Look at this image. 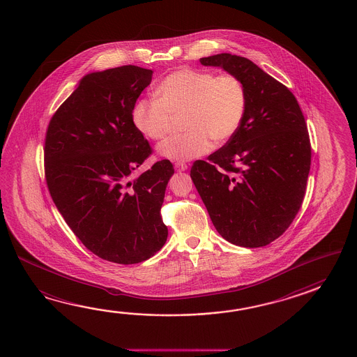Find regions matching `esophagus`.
Wrapping results in <instances>:
<instances>
[{"mask_svg":"<svg viewBox=\"0 0 357 357\" xmlns=\"http://www.w3.org/2000/svg\"><path fill=\"white\" fill-rule=\"evenodd\" d=\"M175 168L178 172H182V171L188 169V165L183 163V162H177V163H175Z\"/></svg>","mask_w":357,"mask_h":357,"instance_id":"obj_1","label":"esophagus"}]
</instances>
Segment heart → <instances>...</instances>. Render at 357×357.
Wrapping results in <instances>:
<instances>
[{"instance_id":"obj_1","label":"heart","mask_w":357,"mask_h":357,"mask_svg":"<svg viewBox=\"0 0 357 357\" xmlns=\"http://www.w3.org/2000/svg\"><path fill=\"white\" fill-rule=\"evenodd\" d=\"M246 106V89L237 76L185 68L166 76L155 97L137 100L131 120L145 137L160 140L169 131L172 116L183 112L182 128L188 132L168 137L157 152L167 160L185 162L209 152L212 140L225 144L235 137Z\"/></svg>"}]
</instances>
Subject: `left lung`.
Wrapping results in <instances>:
<instances>
[{"label":"left lung","instance_id":"left-lung-1","mask_svg":"<svg viewBox=\"0 0 357 357\" xmlns=\"http://www.w3.org/2000/svg\"><path fill=\"white\" fill-rule=\"evenodd\" d=\"M200 63L237 76L248 106L235 137L208 162L197 160L191 180L225 240L266 246L289 227L305 197L311 146L301 108L287 86L245 57L214 54Z\"/></svg>","mask_w":357,"mask_h":357}]
</instances>
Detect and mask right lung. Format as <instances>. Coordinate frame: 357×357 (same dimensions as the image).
<instances>
[{
	"mask_svg": "<svg viewBox=\"0 0 357 357\" xmlns=\"http://www.w3.org/2000/svg\"><path fill=\"white\" fill-rule=\"evenodd\" d=\"M152 76L134 65L84 76L52 116L45 142L47 186L61 215L88 250L125 266L167 241L160 208L172 163L131 176L152 153L131 120Z\"/></svg>",
	"mask_w": 357,
	"mask_h": 357,
	"instance_id": "add662e5",
	"label": "right lung"
}]
</instances>
